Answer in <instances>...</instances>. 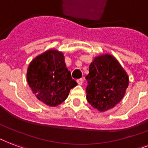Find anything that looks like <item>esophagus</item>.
<instances>
[{
    "mask_svg": "<svg viewBox=\"0 0 148 148\" xmlns=\"http://www.w3.org/2000/svg\"><path fill=\"white\" fill-rule=\"evenodd\" d=\"M83 79H77V83H78L79 85H82L83 84Z\"/></svg>",
    "mask_w": 148,
    "mask_h": 148,
    "instance_id": "34e87169",
    "label": "esophagus"
}]
</instances>
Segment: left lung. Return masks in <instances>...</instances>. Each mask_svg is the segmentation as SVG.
Masks as SVG:
<instances>
[{
	"label": "left lung",
	"instance_id": "1",
	"mask_svg": "<svg viewBox=\"0 0 148 148\" xmlns=\"http://www.w3.org/2000/svg\"><path fill=\"white\" fill-rule=\"evenodd\" d=\"M86 79V100L100 112L111 109L119 103L129 86L127 73L111 54L94 58Z\"/></svg>",
	"mask_w": 148,
	"mask_h": 148
}]
</instances>
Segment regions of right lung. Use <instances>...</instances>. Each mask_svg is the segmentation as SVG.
Here are the masks:
<instances>
[{
	"label": "right lung",
	"instance_id": "obj_1",
	"mask_svg": "<svg viewBox=\"0 0 148 148\" xmlns=\"http://www.w3.org/2000/svg\"><path fill=\"white\" fill-rule=\"evenodd\" d=\"M27 82L40 101L54 107L62 104L77 85L65 63L64 54L49 50L36 57L27 69Z\"/></svg>",
	"mask_w": 148,
	"mask_h": 148
}]
</instances>
